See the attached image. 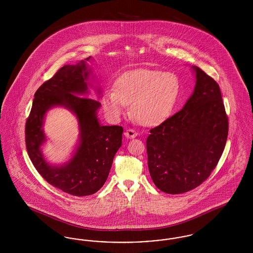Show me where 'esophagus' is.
<instances>
[{"label": "esophagus", "instance_id": "34e87169", "mask_svg": "<svg viewBox=\"0 0 253 253\" xmlns=\"http://www.w3.org/2000/svg\"><path fill=\"white\" fill-rule=\"evenodd\" d=\"M124 135L127 138H134L135 136H137V132L132 129H128V130H126V132H124Z\"/></svg>", "mask_w": 253, "mask_h": 253}]
</instances>
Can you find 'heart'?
Instances as JSON below:
<instances>
[{"label": "heart", "mask_w": 253, "mask_h": 253, "mask_svg": "<svg viewBox=\"0 0 253 253\" xmlns=\"http://www.w3.org/2000/svg\"><path fill=\"white\" fill-rule=\"evenodd\" d=\"M179 94L180 82L175 74L139 68L122 74L115 88L103 94L101 103L111 120H119L131 104L135 121L155 126L171 115Z\"/></svg>", "instance_id": "heart-1"}]
</instances>
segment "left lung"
Returning <instances> with one entry per match:
<instances>
[{"instance_id": "obj_1", "label": "left lung", "mask_w": 253, "mask_h": 253, "mask_svg": "<svg viewBox=\"0 0 253 253\" xmlns=\"http://www.w3.org/2000/svg\"><path fill=\"white\" fill-rule=\"evenodd\" d=\"M192 69L196 80L193 95L179 112L150 130L146 142L150 175L169 194L202 184L216 167L228 138L219 85L199 67Z\"/></svg>"}]
</instances>
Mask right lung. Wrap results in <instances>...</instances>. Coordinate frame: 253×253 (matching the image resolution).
<instances>
[{
	"label": "right lung",
	"instance_id": "add662e5",
	"mask_svg": "<svg viewBox=\"0 0 253 253\" xmlns=\"http://www.w3.org/2000/svg\"><path fill=\"white\" fill-rule=\"evenodd\" d=\"M90 59L64 65L41 85L25 124L26 149L34 167L49 184L75 196L91 195L104 185L122 143L123 128L101 125L97 119L101 104L84 97L89 93L87 81L92 73L86 63ZM97 92L99 94L98 89ZM54 107H63L74 113L80 130L73 157L60 166L49 164L41 151L46 141L44 119Z\"/></svg>",
	"mask_w": 253,
	"mask_h": 253
}]
</instances>
